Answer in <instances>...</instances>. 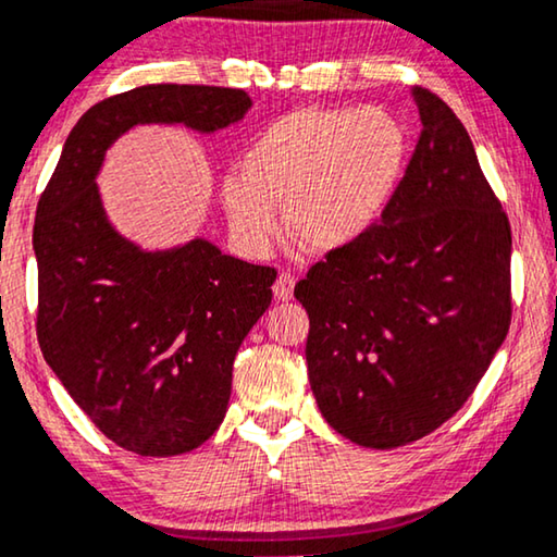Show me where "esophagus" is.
<instances>
[{"label": "esophagus", "instance_id": "34e87169", "mask_svg": "<svg viewBox=\"0 0 557 557\" xmlns=\"http://www.w3.org/2000/svg\"><path fill=\"white\" fill-rule=\"evenodd\" d=\"M293 289H295V277L289 275V272H280L275 285H272V293H275L277 300H289L293 297Z\"/></svg>", "mask_w": 557, "mask_h": 557}]
</instances>
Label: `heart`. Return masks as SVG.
I'll list each match as a JSON object with an SVG mask.
<instances>
[{
  "instance_id": "obj_1",
  "label": "heart",
  "mask_w": 557,
  "mask_h": 557,
  "mask_svg": "<svg viewBox=\"0 0 557 557\" xmlns=\"http://www.w3.org/2000/svg\"><path fill=\"white\" fill-rule=\"evenodd\" d=\"M412 154L405 122L385 107H300L270 122L220 187L237 245L264 255L282 227L307 252L358 243L383 220Z\"/></svg>"
}]
</instances>
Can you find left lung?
Returning a JSON list of instances; mask_svg holds the SVG:
<instances>
[{
  "label": "left lung",
  "instance_id": "8db88e82",
  "mask_svg": "<svg viewBox=\"0 0 557 557\" xmlns=\"http://www.w3.org/2000/svg\"><path fill=\"white\" fill-rule=\"evenodd\" d=\"M422 132L393 205L297 282L307 377L339 435L389 450L458 412L510 327V222L468 129L412 89Z\"/></svg>",
  "mask_w": 557,
  "mask_h": 557
}]
</instances>
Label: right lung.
Returning <instances> with one entry per match:
<instances>
[{
    "instance_id": "add662e5",
    "label": "right lung",
    "mask_w": 557,
    "mask_h": 557,
    "mask_svg": "<svg viewBox=\"0 0 557 557\" xmlns=\"http://www.w3.org/2000/svg\"><path fill=\"white\" fill-rule=\"evenodd\" d=\"M252 107L245 89L147 85L82 114L39 197L37 337L72 400L124 450L170 458L225 420L232 362L272 300L275 270L210 239L147 250L107 218L97 177L143 124L214 135Z\"/></svg>"
}]
</instances>
